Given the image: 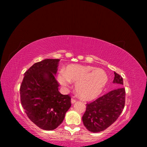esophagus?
Masks as SVG:
<instances>
[{"mask_svg":"<svg viewBox=\"0 0 147 147\" xmlns=\"http://www.w3.org/2000/svg\"><path fill=\"white\" fill-rule=\"evenodd\" d=\"M76 101H77V100H76V99L72 98V99H71V103H72V104H74L75 102H76Z\"/></svg>","mask_w":147,"mask_h":147,"instance_id":"esophagus-1","label":"esophagus"}]
</instances>
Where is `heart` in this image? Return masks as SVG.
I'll list each match as a JSON object with an SVG mask.
<instances>
[{
	"label": "heart",
	"instance_id": "obj_1",
	"mask_svg": "<svg viewBox=\"0 0 147 147\" xmlns=\"http://www.w3.org/2000/svg\"><path fill=\"white\" fill-rule=\"evenodd\" d=\"M62 86H67L72 82H77L75 88L78 95L84 100H92L98 96L108 82L104 70L91 66L70 65L65 72L61 71L57 77Z\"/></svg>",
	"mask_w": 147,
	"mask_h": 147
}]
</instances>
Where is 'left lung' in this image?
<instances>
[{
	"mask_svg": "<svg viewBox=\"0 0 147 147\" xmlns=\"http://www.w3.org/2000/svg\"><path fill=\"white\" fill-rule=\"evenodd\" d=\"M113 83L123 84V79L114 72ZM125 89H115L86 104V109L82 117L84 126L92 132L104 131L116 121L125 105Z\"/></svg>",
	"mask_w": 147,
	"mask_h": 147,
	"instance_id": "obj_1",
	"label": "left lung"
}]
</instances>
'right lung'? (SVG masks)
<instances>
[{"instance_id": "obj_1", "label": "right lung", "mask_w": 147, "mask_h": 147, "mask_svg": "<svg viewBox=\"0 0 147 147\" xmlns=\"http://www.w3.org/2000/svg\"><path fill=\"white\" fill-rule=\"evenodd\" d=\"M59 59L35 63L24 73L20 86L21 105L28 118L44 130H53L63 121L71 106V97L58 91L55 77Z\"/></svg>"}]
</instances>
